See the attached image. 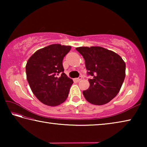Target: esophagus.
<instances>
[{
    "instance_id": "34e87169",
    "label": "esophagus",
    "mask_w": 147,
    "mask_h": 147,
    "mask_svg": "<svg viewBox=\"0 0 147 147\" xmlns=\"http://www.w3.org/2000/svg\"><path fill=\"white\" fill-rule=\"evenodd\" d=\"M82 79V76H79L78 78H76V79H75V80H76V82H80V81Z\"/></svg>"
}]
</instances>
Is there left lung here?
Listing matches in <instances>:
<instances>
[{
	"instance_id": "left-lung-1",
	"label": "left lung",
	"mask_w": 147,
	"mask_h": 147,
	"mask_svg": "<svg viewBox=\"0 0 147 147\" xmlns=\"http://www.w3.org/2000/svg\"><path fill=\"white\" fill-rule=\"evenodd\" d=\"M76 50L85 59L89 88L83 91L91 104L103 105L115 98L125 78L126 65L121 57L100 47H81Z\"/></svg>"
}]
</instances>
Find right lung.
<instances>
[{
  "instance_id": "add662e5",
  "label": "right lung",
  "mask_w": 147,
  "mask_h": 147,
  "mask_svg": "<svg viewBox=\"0 0 147 147\" xmlns=\"http://www.w3.org/2000/svg\"><path fill=\"white\" fill-rule=\"evenodd\" d=\"M71 46L53 44L37 51L27 61L26 78L42 103L56 106L67 98L73 80L63 73V59Z\"/></svg>"
}]
</instances>
